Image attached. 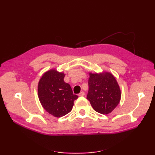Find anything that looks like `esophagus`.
Wrapping results in <instances>:
<instances>
[{
	"label": "esophagus",
	"mask_w": 155,
	"mask_h": 155,
	"mask_svg": "<svg viewBox=\"0 0 155 155\" xmlns=\"http://www.w3.org/2000/svg\"><path fill=\"white\" fill-rule=\"evenodd\" d=\"M84 93L83 91L81 92V93L78 94V96H79V97H83V96H84Z\"/></svg>",
	"instance_id": "34e87169"
}]
</instances>
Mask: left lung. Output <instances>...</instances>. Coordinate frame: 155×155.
Segmentation results:
<instances>
[{
    "label": "left lung",
    "mask_w": 155,
    "mask_h": 155,
    "mask_svg": "<svg viewBox=\"0 0 155 155\" xmlns=\"http://www.w3.org/2000/svg\"><path fill=\"white\" fill-rule=\"evenodd\" d=\"M87 98L93 109L103 114L110 113L119 103L121 92L116 78L110 72H90Z\"/></svg>",
    "instance_id": "8db88e82"
}]
</instances>
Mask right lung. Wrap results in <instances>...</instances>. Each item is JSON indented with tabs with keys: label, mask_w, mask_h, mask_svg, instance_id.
Masks as SVG:
<instances>
[{
	"label": "right lung",
	"mask_w": 155,
	"mask_h": 155,
	"mask_svg": "<svg viewBox=\"0 0 155 155\" xmlns=\"http://www.w3.org/2000/svg\"><path fill=\"white\" fill-rule=\"evenodd\" d=\"M65 74L55 69L45 72L38 84V98L45 110L55 117L70 113L78 96L64 81Z\"/></svg>",
	"instance_id": "1"
}]
</instances>
